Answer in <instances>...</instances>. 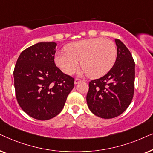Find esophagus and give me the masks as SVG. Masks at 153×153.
<instances>
[{"label": "esophagus", "mask_w": 153, "mask_h": 153, "mask_svg": "<svg viewBox=\"0 0 153 153\" xmlns=\"http://www.w3.org/2000/svg\"><path fill=\"white\" fill-rule=\"evenodd\" d=\"M81 80V79H77V78H76L74 79V83L75 84H77V83H79V82H80Z\"/></svg>", "instance_id": "1"}]
</instances>
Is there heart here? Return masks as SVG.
Instances as JSON below:
<instances>
[{
	"label": "heart",
	"instance_id": "obj_1",
	"mask_svg": "<svg viewBox=\"0 0 153 153\" xmlns=\"http://www.w3.org/2000/svg\"><path fill=\"white\" fill-rule=\"evenodd\" d=\"M66 52L58 53L56 64L68 74L74 72L79 61L83 71L90 78H98L106 74L116 62L117 49L110 39L97 37L69 44Z\"/></svg>",
	"mask_w": 153,
	"mask_h": 153
}]
</instances>
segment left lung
Instances as JSON below:
<instances>
[{"label": "left lung", "mask_w": 153, "mask_h": 153, "mask_svg": "<svg viewBox=\"0 0 153 153\" xmlns=\"http://www.w3.org/2000/svg\"><path fill=\"white\" fill-rule=\"evenodd\" d=\"M117 57L114 65L101 78L91 81L86 101L95 116L116 118L127 109L134 91L135 63L132 56L120 39H116Z\"/></svg>", "instance_id": "8db88e82"}]
</instances>
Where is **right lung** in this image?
Returning <instances> with one entry per match:
<instances>
[{
  "mask_svg": "<svg viewBox=\"0 0 153 153\" xmlns=\"http://www.w3.org/2000/svg\"><path fill=\"white\" fill-rule=\"evenodd\" d=\"M57 44L39 42L21 53L14 70L18 104L28 116L49 120L60 114L74 79L64 74L54 62Z\"/></svg>",
  "mask_w": 153,
  "mask_h": 153,
  "instance_id": "obj_1",
  "label": "right lung"
}]
</instances>
